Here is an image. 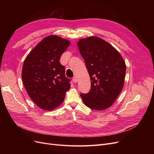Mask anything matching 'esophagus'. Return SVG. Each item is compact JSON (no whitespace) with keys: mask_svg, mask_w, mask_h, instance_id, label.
<instances>
[{"mask_svg":"<svg viewBox=\"0 0 154 154\" xmlns=\"http://www.w3.org/2000/svg\"><path fill=\"white\" fill-rule=\"evenodd\" d=\"M73 82H74V83H76V82H77V77H76V76H75L74 78H73Z\"/></svg>","mask_w":154,"mask_h":154,"instance_id":"34e87169","label":"esophagus"}]
</instances>
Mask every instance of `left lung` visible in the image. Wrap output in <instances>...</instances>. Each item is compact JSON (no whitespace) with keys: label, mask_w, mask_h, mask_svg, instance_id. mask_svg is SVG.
<instances>
[{"label":"left lung","mask_w":154,"mask_h":154,"mask_svg":"<svg viewBox=\"0 0 154 154\" xmlns=\"http://www.w3.org/2000/svg\"><path fill=\"white\" fill-rule=\"evenodd\" d=\"M77 46L91 82L89 92L80 95L88 108L106 109L112 106L122 91L126 72L125 61L114 47L97 37L80 38Z\"/></svg>","instance_id":"left-lung-1"}]
</instances>
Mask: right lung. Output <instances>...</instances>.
<instances>
[{"instance_id":"right-lung-1","label":"right lung","mask_w":154,"mask_h":154,"mask_svg":"<svg viewBox=\"0 0 154 154\" xmlns=\"http://www.w3.org/2000/svg\"><path fill=\"white\" fill-rule=\"evenodd\" d=\"M70 42L55 35L44 38L24 60L22 79L26 90L37 106L52 110L63 102L70 88V80L65 75L60 63L62 54Z\"/></svg>"}]
</instances>
